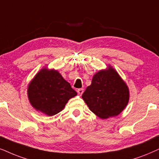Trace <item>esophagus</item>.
<instances>
[{
  "label": "esophagus",
  "mask_w": 159,
  "mask_h": 159,
  "mask_svg": "<svg viewBox=\"0 0 159 159\" xmlns=\"http://www.w3.org/2000/svg\"><path fill=\"white\" fill-rule=\"evenodd\" d=\"M77 92H78V95H80V96H81V95L84 93V89H78Z\"/></svg>",
  "instance_id": "esophagus-1"
}]
</instances>
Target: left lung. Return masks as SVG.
I'll return each mask as SVG.
<instances>
[{
	"instance_id": "left-lung-1",
	"label": "left lung",
	"mask_w": 159,
	"mask_h": 159,
	"mask_svg": "<svg viewBox=\"0 0 159 159\" xmlns=\"http://www.w3.org/2000/svg\"><path fill=\"white\" fill-rule=\"evenodd\" d=\"M82 98L95 115L107 119L124 111L129 100V90L118 72L109 65L94 74Z\"/></svg>"
}]
</instances>
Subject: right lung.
I'll return each instance as SVG.
<instances>
[{
    "mask_svg": "<svg viewBox=\"0 0 159 159\" xmlns=\"http://www.w3.org/2000/svg\"><path fill=\"white\" fill-rule=\"evenodd\" d=\"M77 95L58 70L42 68L27 86V97L34 109L48 116L62 111L70 99Z\"/></svg>",
    "mask_w": 159,
    "mask_h": 159,
    "instance_id": "obj_1",
    "label": "right lung"
}]
</instances>
